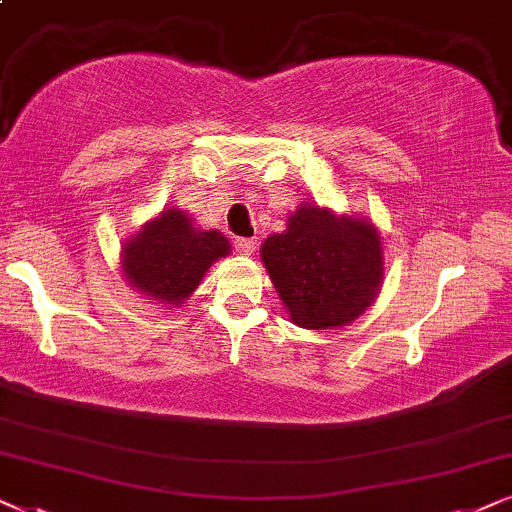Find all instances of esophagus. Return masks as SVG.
Instances as JSON below:
<instances>
[{
	"label": "esophagus",
	"mask_w": 512,
	"mask_h": 512,
	"mask_svg": "<svg viewBox=\"0 0 512 512\" xmlns=\"http://www.w3.org/2000/svg\"><path fill=\"white\" fill-rule=\"evenodd\" d=\"M255 248H257L255 238H236V250L241 252V255H252Z\"/></svg>",
	"instance_id": "obj_1"
}]
</instances>
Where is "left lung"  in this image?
Returning <instances> with one entry per match:
<instances>
[{"mask_svg":"<svg viewBox=\"0 0 512 512\" xmlns=\"http://www.w3.org/2000/svg\"><path fill=\"white\" fill-rule=\"evenodd\" d=\"M260 255L290 320L306 330L353 323L384 283L379 229L313 203H299L285 231L264 238Z\"/></svg>","mask_w":512,"mask_h":512,"instance_id":"left-lung-1","label":"left lung"}]
</instances>
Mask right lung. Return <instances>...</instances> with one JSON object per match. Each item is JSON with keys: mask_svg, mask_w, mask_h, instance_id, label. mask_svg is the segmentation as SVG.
Masks as SVG:
<instances>
[{"mask_svg": "<svg viewBox=\"0 0 512 512\" xmlns=\"http://www.w3.org/2000/svg\"><path fill=\"white\" fill-rule=\"evenodd\" d=\"M229 252L222 231L196 227L194 217L170 206L121 245L119 264L138 295L173 309L194 295L206 271Z\"/></svg>", "mask_w": 512, "mask_h": 512, "instance_id": "1", "label": "right lung"}]
</instances>
